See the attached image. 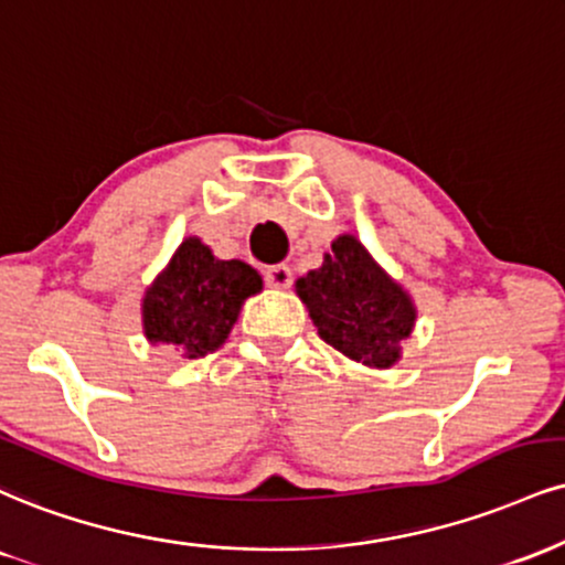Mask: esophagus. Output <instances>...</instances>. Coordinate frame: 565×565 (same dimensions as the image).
<instances>
[{"label": "esophagus", "mask_w": 565, "mask_h": 565, "mask_svg": "<svg viewBox=\"0 0 565 565\" xmlns=\"http://www.w3.org/2000/svg\"><path fill=\"white\" fill-rule=\"evenodd\" d=\"M265 284H268V287H276V289H287L291 284L289 265L278 263V265H270V268H265Z\"/></svg>", "instance_id": "obj_1"}]
</instances>
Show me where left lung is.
I'll list each match as a JSON object with an SVG mask.
<instances>
[{"label": "left lung", "mask_w": 565, "mask_h": 565, "mask_svg": "<svg viewBox=\"0 0 565 565\" xmlns=\"http://www.w3.org/2000/svg\"><path fill=\"white\" fill-rule=\"evenodd\" d=\"M297 295L323 342L371 369L397 363L399 342L416 323L411 297L350 234L331 244L321 268L297 281Z\"/></svg>", "instance_id": "1"}]
</instances>
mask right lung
Segmentation results:
<instances>
[{
	"label": "right lung",
	"instance_id": "right-lung-1",
	"mask_svg": "<svg viewBox=\"0 0 565 565\" xmlns=\"http://www.w3.org/2000/svg\"><path fill=\"white\" fill-rule=\"evenodd\" d=\"M263 278L242 260H215L200 239H186L147 289L141 316L154 344L183 358H202L226 342L242 302L260 291Z\"/></svg>",
	"mask_w": 565,
	"mask_h": 565
}]
</instances>
